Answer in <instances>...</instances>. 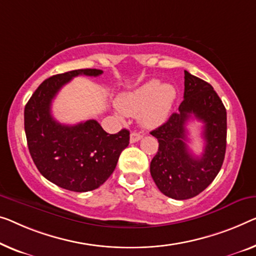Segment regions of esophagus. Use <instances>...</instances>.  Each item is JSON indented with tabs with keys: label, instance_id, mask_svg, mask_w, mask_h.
Returning <instances> with one entry per match:
<instances>
[{
	"label": "esophagus",
	"instance_id": "34e87169",
	"mask_svg": "<svg viewBox=\"0 0 256 256\" xmlns=\"http://www.w3.org/2000/svg\"><path fill=\"white\" fill-rule=\"evenodd\" d=\"M141 138H142V134H141L140 132H132L131 136H130V141H131L132 144H134L136 141H139Z\"/></svg>",
	"mask_w": 256,
	"mask_h": 256
}]
</instances>
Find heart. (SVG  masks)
Instances as JSON below:
<instances>
[{
	"mask_svg": "<svg viewBox=\"0 0 256 256\" xmlns=\"http://www.w3.org/2000/svg\"><path fill=\"white\" fill-rule=\"evenodd\" d=\"M176 98V90L169 84L152 79L118 95L116 104L128 116L139 115L141 125L148 128H158L166 120Z\"/></svg>",
	"mask_w": 256,
	"mask_h": 256,
	"instance_id": "heart-1",
	"label": "heart"
}]
</instances>
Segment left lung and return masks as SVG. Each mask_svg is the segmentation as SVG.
<instances>
[{
    "label": "left lung",
    "mask_w": 256,
    "mask_h": 256,
    "mask_svg": "<svg viewBox=\"0 0 256 256\" xmlns=\"http://www.w3.org/2000/svg\"><path fill=\"white\" fill-rule=\"evenodd\" d=\"M184 100L178 112L150 132L158 150L150 162V174L164 196L186 200L200 194L222 168L226 148V109L212 86L185 71ZM204 123L205 150L201 156L188 150L186 124L190 118Z\"/></svg>",
    "instance_id": "obj_1"
}]
</instances>
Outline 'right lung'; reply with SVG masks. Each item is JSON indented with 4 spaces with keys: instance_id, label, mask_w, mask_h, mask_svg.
I'll return each instance as SVG.
<instances>
[{
    "instance_id": "right-lung-1",
    "label": "right lung",
    "mask_w": 256,
    "mask_h": 256,
    "mask_svg": "<svg viewBox=\"0 0 256 256\" xmlns=\"http://www.w3.org/2000/svg\"><path fill=\"white\" fill-rule=\"evenodd\" d=\"M98 68H80L46 79L25 106L24 125L30 154L42 176L60 188L88 192L100 188L128 146L130 132L106 133L95 120L64 125L52 115L60 90L80 74L98 77Z\"/></svg>"
}]
</instances>
